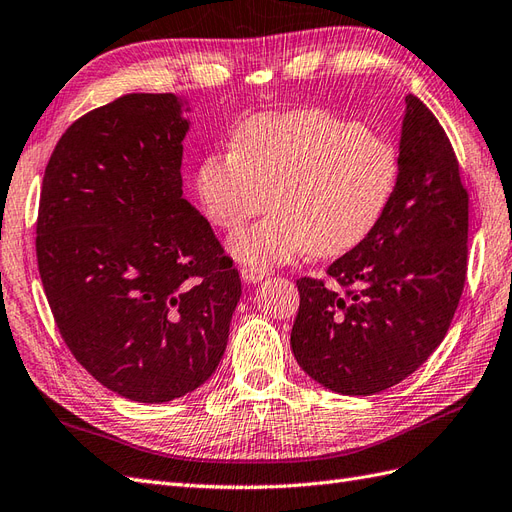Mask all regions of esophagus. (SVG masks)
Masks as SVG:
<instances>
[{
	"label": "esophagus",
	"mask_w": 512,
	"mask_h": 512,
	"mask_svg": "<svg viewBox=\"0 0 512 512\" xmlns=\"http://www.w3.org/2000/svg\"><path fill=\"white\" fill-rule=\"evenodd\" d=\"M241 278H243L247 284H256V282H262V280L267 278V271H265V269L243 267V269H241Z\"/></svg>",
	"instance_id": "esophagus-1"
}]
</instances>
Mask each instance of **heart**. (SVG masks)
Wrapping results in <instances>:
<instances>
[{
	"label": "heart",
	"mask_w": 512,
	"mask_h": 512,
	"mask_svg": "<svg viewBox=\"0 0 512 512\" xmlns=\"http://www.w3.org/2000/svg\"><path fill=\"white\" fill-rule=\"evenodd\" d=\"M398 183L390 140L323 109L247 118L232 150L206 155L196 170L206 219L230 234L265 211L271 193L275 211L230 241V254L252 269L355 250L383 222Z\"/></svg>",
	"instance_id": "b5f03b06"
}]
</instances>
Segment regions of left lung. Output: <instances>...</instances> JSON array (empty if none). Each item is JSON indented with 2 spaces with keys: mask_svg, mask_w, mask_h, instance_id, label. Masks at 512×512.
<instances>
[{
  "mask_svg": "<svg viewBox=\"0 0 512 512\" xmlns=\"http://www.w3.org/2000/svg\"><path fill=\"white\" fill-rule=\"evenodd\" d=\"M400 133V183L379 228L331 262L325 280L299 278L290 331L297 364L323 388L370 396L431 355L463 293L467 206L448 135L409 94Z\"/></svg>",
  "mask_w": 512,
  "mask_h": 512,
  "instance_id": "obj_1",
  "label": "left lung"
}]
</instances>
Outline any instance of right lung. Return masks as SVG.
I'll return each instance as SVG.
<instances>
[{"label": "right lung", "instance_id": "add662e5", "mask_svg": "<svg viewBox=\"0 0 512 512\" xmlns=\"http://www.w3.org/2000/svg\"><path fill=\"white\" fill-rule=\"evenodd\" d=\"M189 122L174 94H127L75 120L45 168L38 271L55 325L90 375L168 403L224 357L239 271L183 198Z\"/></svg>", "mask_w": 512, "mask_h": 512}]
</instances>
